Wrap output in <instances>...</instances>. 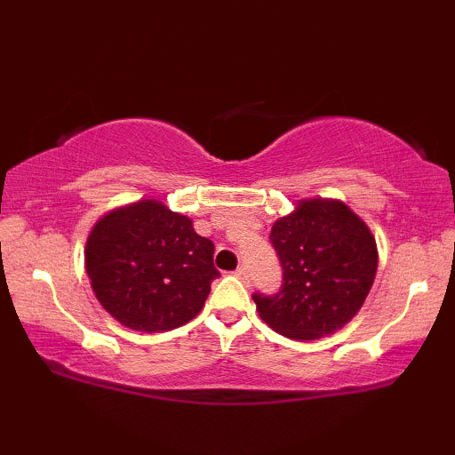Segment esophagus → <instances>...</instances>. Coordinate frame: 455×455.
Here are the masks:
<instances>
[{
    "instance_id": "obj_1",
    "label": "esophagus",
    "mask_w": 455,
    "mask_h": 455,
    "mask_svg": "<svg viewBox=\"0 0 455 455\" xmlns=\"http://www.w3.org/2000/svg\"><path fill=\"white\" fill-rule=\"evenodd\" d=\"M235 276H236V279H241L243 283H249V271H246L244 267H238L235 271Z\"/></svg>"
}]
</instances>
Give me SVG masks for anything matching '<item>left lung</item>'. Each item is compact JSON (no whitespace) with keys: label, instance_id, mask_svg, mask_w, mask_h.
Listing matches in <instances>:
<instances>
[{"label":"left lung","instance_id":"8db88e82","mask_svg":"<svg viewBox=\"0 0 455 455\" xmlns=\"http://www.w3.org/2000/svg\"><path fill=\"white\" fill-rule=\"evenodd\" d=\"M283 268L281 289L252 292L268 327L311 341L335 333L355 317L377 273L371 230L339 200H303L271 228Z\"/></svg>","mask_w":455,"mask_h":455}]
</instances>
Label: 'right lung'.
I'll return each mask as SVG.
<instances>
[{
    "mask_svg": "<svg viewBox=\"0 0 455 455\" xmlns=\"http://www.w3.org/2000/svg\"><path fill=\"white\" fill-rule=\"evenodd\" d=\"M211 238L158 200L122 206L92 228L86 273L100 305L122 325L146 333L195 319L220 276Z\"/></svg>",
    "mask_w": 455,
    "mask_h": 455,
    "instance_id": "right-lung-1",
    "label": "right lung"
}]
</instances>
